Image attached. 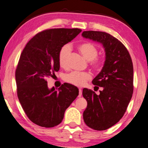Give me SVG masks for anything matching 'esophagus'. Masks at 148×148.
Listing matches in <instances>:
<instances>
[{"label":"esophagus","mask_w":148,"mask_h":148,"mask_svg":"<svg viewBox=\"0 0 148 148\" xmlns=\"http://www.w3.org/2000/svg\"><path fill=\"white\" fill-rule=\"evenodd\" d=\"M81 95H82V89H79V97H81Z\"/></svg>","instance_id":"obj_1"}]
</instances>
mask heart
Returning <instances> with one entry per match:
<instances>
[{
  "mask_svg": "<svg viewBox=\"0 0 148 148\" xmlns=\"http://www.w3.org/2000/svg\"><path fill=\"white\" fill-rule=\"evenodd\" d=\"M78 50L83 57L87 61H91V67L95 71H100L104 64L103 59L97 58L98 49L91 42H85L78 47ZM71 49L68 45H65L60 49L58 60L59 65L63 68L68 66V59L71 54ZM91 79V75L87 72L73 71L65 76V80L67 83L78 87H82Z\"/></svg>",
  "mask_w": 148,
  "mask_h": 148,
  "instance_id": "obj_1",
  "label": "heart"
}]
</instances>
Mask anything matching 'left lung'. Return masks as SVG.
<instances>
[{
	"instance_id": "left-lung-1",
	"label": "left lung",
	"mask_w": 148,
	"mask_h": 148,
	"mask_svg": "<svg viewBox=\"0 0 148 148\" xmlns=\"http://www.w3.org/2000/svg\"><path fill=\"white\" fill-rule=\"evenodd\" d=\"M82 36L103 45L106 61L92 83L102 88L99 95L83 89L87 102L83 120L91 129L108 130L123 116L134 91V67L130 55L123 44L110 34L101 31H83ZM96 87L99 89V87Z\"/></svg>"
}]
</instances>
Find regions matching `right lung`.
<instances>
[{
    "label": "right lung",
    "mask_w": 148,
    "mask_h": 148,
    "mask_svg": "<svg viewBox=\"0 0 148 148\" xmlns=\"http://www.w3.org/2000/svg\"><path fill=\"white\" fill-rule=\"evenodd\" d=\"M79 29H51L40 32L27 42L15 71L16 92L21 106L32 122L45 127L61 123L65 110L79 95L77 87L63 83L55 91L46 78L60 68V49L76 37Z\"/></svg>",
    "instance_id": "1"
}]
</instances>
